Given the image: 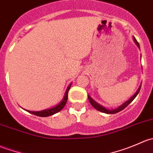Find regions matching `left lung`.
Here are the masks:
<instances>
[{"label":"left lung","instance_id":"obj_1","mask_svg":"<svg viewBox=\"0 0 153 153\" xmlns=\"http://www.w3.org/2000/svg\"><path fill=\"white\" fill-rule=\"evenodd\" d=\"M133 40H134V41H135V44H136V45L138 46V47L140 48L139 44H138V41H136V39H135V37H133ZM141 84L139 86L138 89H137L136 92H135V93L134 94V95H132V96L131 97V98H129V99L128 100V101H125L124 104H121V105L118 106V108H116V109H106V108L104 107V106H101V104H98V103H97L96 101H94V100L92 99V98H91V97L89 96V95H88V98H89V102H90V104H92V106H93V107L95 108V109H97V110L100 111V112H104V113H106V114H115V113H117V112H120V111L123 110V109H124V108H126V106L129 105V104H130V103L132 102V101H133L134 99H135V97H136L137 95H138V94L139 93V91H140V89H141Z\"/></svg>","mask_w":153,"mask_h":153}]
</instances>
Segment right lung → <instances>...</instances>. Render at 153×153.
Instances as JSON below:
<instances>
[{"instance_id":"add662e5","label":"right lung","mask_w":153,"mask_h":153,"mask_svg":"<svg viewBox=\"0 0 153 153\" xmlns=\"http://www.w3.org/2000/svg\"><path fill=\"white\" fill-rule=\"evenodd\" d=\"M71 85H72V83L68 86L67 89H66V92L65 93H64L63 99L61 100V102H60L58 104H57L56 106H53V107L52 108H49V109H44V110H41V111H29V110H26V111L30 112L31 114H33V115H37V116H40V117H47V116H49V115H54V114L57 113V112H60V111L64 107V106L66 105V104H67V101L68 99V92H69V89H70Z\"/></svg>"}]
</instances>
